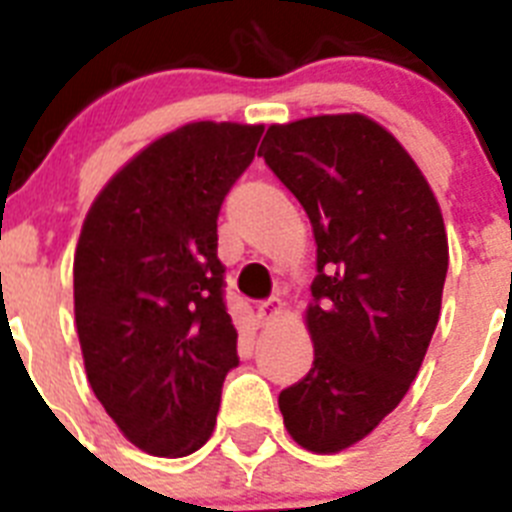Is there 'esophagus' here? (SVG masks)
<instances>
[{
  "label": "esophagus",
  "instance_id": "esophagus-1",
  "mask_svg": "<svg viewBox=\"0 0 512 512\" xmlns=\"http://www.w3.org/2000/svg\"><path fill=\"white\" fill-rule=\"evenodd\" d=\"M279 315H282V300H279V297H274V300L261 302V305L256 307V320H259L261 325L274 323V320H277Z\"/></svg>",
  "mask_w": 512,
  "mask_h": 512
}]
</instances>
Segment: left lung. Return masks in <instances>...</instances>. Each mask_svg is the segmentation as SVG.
Wrapping results in <instances>:
<instances>
[{"instance_id": "8db88e82", "label": "left lung", "mask_w": 512, "mask_h": 512, "mask_svg": "<svg viewBox=\"0 0 512 512\" xmlns=\"http://www.w3.org/2000/svg\"><path fill=\"white\" fill-rule=\"evenodd\" d=\"M259 156L318 246L315 359L279 410L302 449L336 454L400 405L423 364L449 269L441 207L395 135L356 112L271 125Z\"/></svg>"}]
</instances>
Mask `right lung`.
Here are the masks:
<instances>
[{
    "label": "right lung",
    "instance_id": "1",
    "mask_svg": "<svg viewBox=\"0 0 512 512\" xmlns=\"http://www.w3.org/2000/svg\"><path fill=\"white\" fill-rule=\"evenodd\" d=\"M261 125L189 122L99 192L74 256V315L94 395L125 438L187 456L215 428L238 333L225 307L217 215Z\"/></svg>",
    "mask_w": 512,
    "mask_h": 512
}]
</instances>
